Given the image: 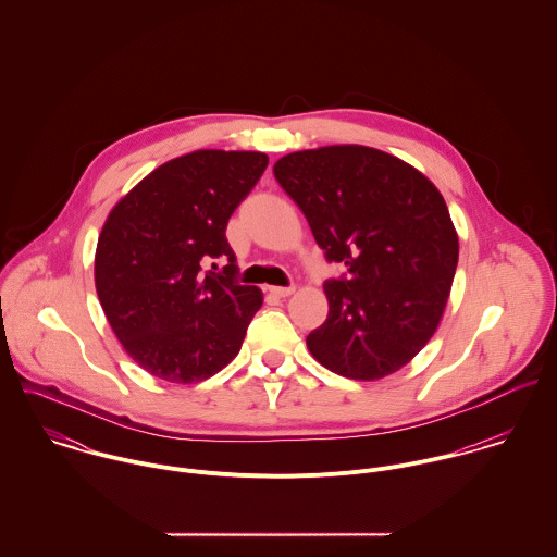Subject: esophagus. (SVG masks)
Listing matches in <instances>:
<instances>
[{"mask_svg":"<svg viewBox=\"0 0 557 557\" xmlns=\"http://www.w3.org/2000/svg\"><path fill=\"white\" fill-rule=\"evenodd\" d=\"M268 292H270L272 296H276V298H287V296L294 294V287H292V285H289V287H268Z\"/></svg>","mask_w":557,"mask_h":557,"instance_id":"1","label":"esophagus"}]
</instances>
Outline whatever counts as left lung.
Masks as SVG:
<instances>
[{"mask_svg":"<svg viewBox=\"0 0 557 557\" xmlns=\"http://www.w3.org/2000/svg\"><path fill=\"white\" fill-rule=\"evenodd\" d=\"M325 261L327 318L307 336L319 364L349 380H382L433 336L453 287L459 238L440 190L382 150L327 146L274 164Z\"/></svg>","mask_w":557,"mask_h":557,"instance_id":"left-lung-1","label":"left lung"}]
</instances>
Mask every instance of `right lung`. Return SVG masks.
Here are the masks:
<instances>
[{
  "mask_svg": "<svg viewBox=\"0 0 557 557\" xmlns=\"http://www.w3.org/2000/svg\"><path fill=\"white\" fill-rule=\"evenodd\" d=\"M265 166L261 152L197 150L160 164L111 210L96 246V292L150 375L203 382L238 356L263 296L239 285L225 230ZM212 258L228 265L203 271Z\"/></svg>",
  "mask_w": 557,
  "mask_h": 557,
  "instance_id": "right-lung-1",
  "label": "right lung"
}]
</instances>
